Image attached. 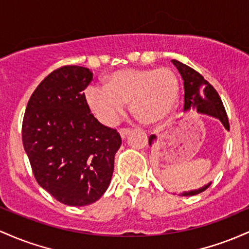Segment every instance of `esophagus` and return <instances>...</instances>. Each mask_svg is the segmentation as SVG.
I'll list each match as a JSON object with an SVG mask.
<instances>
[{
  "label": "esophagus",
  "mask_w": 249,
  "mask_h": 249,
  "mask_svg": "<svg viewBox=\"0 0 249 249\" xmlns=\"http://www.w3.org/2000/svg\"><path fill=\"white\" fill-rule=\"evenodd\" d=\"M119 133H120V135H121L122 139H125L127 138L128 134L130 133V129H124V128H122V129L119 130Z\"/></svg>",
  "instance_id": "esophagus-1"
}]
</instances>
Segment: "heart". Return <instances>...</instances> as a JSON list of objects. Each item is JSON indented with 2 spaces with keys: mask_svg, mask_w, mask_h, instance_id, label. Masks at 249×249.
Masks as SVG:
<instances>
[{
  "mask_svg": "<svg viewBox=\"0 0 249 249\" xmlns=\"http://www.w3.org/2000/svg\"><path fill=\"white\" fill-rule=\"evenodd\" d=\"M178 94V80L172 69L125 68L108 76L105 87L89 86L85 99L89 110L106 125L120 121L128 102L144 124L158 125L177 108Z\"/></svg>",
  "mask_w": 249,
  "mask_h": 249,
  "instance_id": "b5f03b06",
  "label": "heart"
}]
</instances>
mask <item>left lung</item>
Instances as JSON below:
<instances>
[{"instance_id": "8db88e82", "label": "left lung", "mask_w": 249, "mask_h": 249, "mask_svg": "<svg viewBox=\"0 0 249 249\" xmlns=\"http://www.w3.org/2000/svg\"><path fill=\"white\" fill-rule=\"evenodd\" d=\"M172 62L177 67L178 71H180L183 80V87H185V106H183V109H196L199 113L216 117L221 121L223 127L230 130V121H228L227 113H226L219 94L215 90L213 86L207 80L203 79L200 72L194 71L187 64L181 63L178 60H172ZM155 139V135H150L149 144H152ZM209 186H211V182L199 189H195V191L182 193V195L183 196L196 195L199 193L206 191Z\"/></svg>"}]
</instances>
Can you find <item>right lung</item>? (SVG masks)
I'll use <instances>...</instances> for the list:
<instances>
[{
  "instance_id": "add662e5",
  "label": "right lung",
  "mask_w": 249,
  "mask_h": 249,
  "mask_svg": "<svg viewBox=\"0 0 249 249\" xmlns=\"http://www.w3.org/2000/svg\"><path fill=\"white\" fill-rule=\"evenodd\" d=\"M93 72L63 66L46 77L28 101L22 141L34 177L54 199L87 206L109 186L114 156L121 146L116 129L90 114L85 90Z\"/></svg>"
}]
</instances>
